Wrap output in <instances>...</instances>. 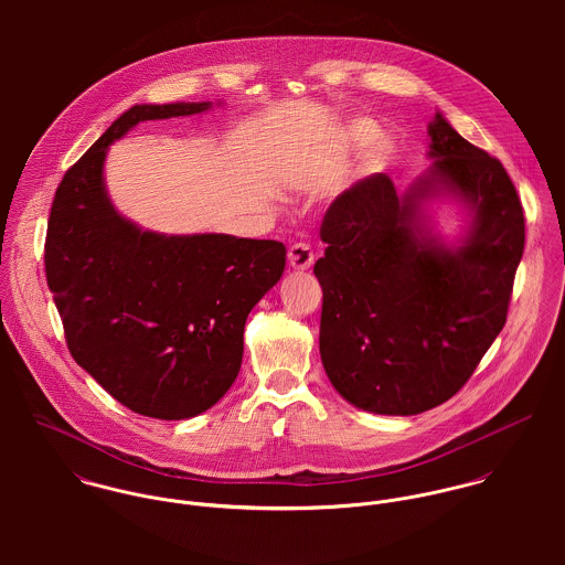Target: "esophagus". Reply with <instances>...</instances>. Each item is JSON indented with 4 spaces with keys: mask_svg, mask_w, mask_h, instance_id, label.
Segmentation results:
<instances>
[{
    "mask_svg": "<svg viewBox=\"0 0 565 565\" xmlns=\"http://www.w3.org/2000/svg\"><path fill=\"white\" fill-rule=\"evenodd\" d=\"M287 258H289V265H291L294 269L305 271V269H311V267H313V263H316V252H313V247H311L309 243H294V245L289 247V252H287Z\"/></svg>",
    "mask_w": 565,
    "mask_h": 565,
    "instance_id": "34e87169",
    "label": "esophagus"
}]
</instances>
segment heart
<instances>
[{
  "instance_id": "b5f03b06",
  "label": "heart",
  "mask_w": 565,
  "mask_h": 565,
  "mask_svg": "<svg viewBox=\"0 0 565 565\" xmlns=\"http://www.w3.org/2000/svg\"><path fill=\"white\" fill-rule=\"evenodd\" d=\"M348 137L352 141H365V139H372L374 137V126L367 124V121H356L348 128Z\"/></svg>"
}]
</instances>
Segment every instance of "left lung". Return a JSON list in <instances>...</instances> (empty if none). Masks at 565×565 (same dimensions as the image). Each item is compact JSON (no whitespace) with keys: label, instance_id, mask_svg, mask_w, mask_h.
Masks as SVG:
<instances>
[{"label":"left lung","instance_id":"1","mask_svg":"<svg viewBox=\"0 0 565 565\" xmlns=\"http://www.w3.org/2000/svg\"><path fill=\"white\" fill-rule=\"evenodd\" d=\"M428 135L435 162L404 195L374 173L330 204L313 267L323 370L348 403L383 415L428 411L470 381L507 322L524 252V211L502 162L441 113ZM439 188L473 211L457 250L418 224V202Z\"/></svg>","mask_w":565,"mask_h":565}]
</instances>
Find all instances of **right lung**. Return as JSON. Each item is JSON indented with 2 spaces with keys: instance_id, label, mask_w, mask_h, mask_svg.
I'll use <instances>...</instances> for the list:
<instances>
[{
  "instance_id": "obj_1",
  "label": "right lung",
  "mask_w": 565,
  "mask_h": 565,
  "mask_svg": "<svg viewBox=\"0 0 565 565\" xmlns=\"http://www.w3.org/2000/svg\"><path fill=\"white\" fill-rule=\"evenodd\" d=\"M209 106L126 110L67 169L47 222L45 276L72 356L115 401L159 419L200 415L231 390L247 313L285 269L280 242L164 237L124 220L106 195L113 141L139 121Z\"/></svg>"
}]
</instances>
